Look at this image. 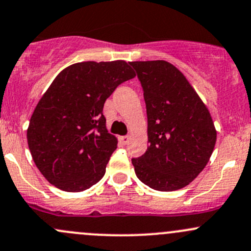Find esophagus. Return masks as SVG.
Returning a JSON list of instances; mask_svg holds the SVG:
<instances>
[{"mask_svg":"<svg viewBox=\"0 0 251 251\" xmlns=\"http://www.w3.org/2000/svg\"><path fill=\"white\" fill-rule=\"evenodd\" d=\"M130 138H131L130 136H121L120 137V142L123 144H127L128 141H130Z\"/></svg>","mask_w":251,"mask_h":251,"instance_id":"34e87169","label":"esophagus"}]
</instances>
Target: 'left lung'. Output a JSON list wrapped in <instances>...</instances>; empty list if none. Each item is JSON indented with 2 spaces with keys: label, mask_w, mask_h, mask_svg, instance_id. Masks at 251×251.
<instances>
[{
  "label": "left lung",
  "mask_w": 251,
  "mask_h": 251,
  "mask_svg": "<svg viewBox=\"0 0 251 251\" xmlns=\"http://www.w3.org/2000/svg\"><path fill=\"white\" fill-rule=\"evenodd\" d=\"M148 117L146 154L132 159L137 178L157 191L189 185L207 166L216 130L207 105L172 63L133 61Z\"/></svg>",
  "instance_id": "left-lung-1"
}]
</instances>
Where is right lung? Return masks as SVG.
<instances>
[{
	"label": "right lung",
	"mask_w": 251,
	"mask_h": 251,
	"mask_svg": "<svg viewBox=\"0 0 251 251\" xmlns=\"http://www.w3.org/2000/svg\"><path fill=\"white\" fill-rule=\"evenodd\" d=\"M136 77L124 60L77 62L62 70L37 103L27 127L32 159L44 178L80 192L103 178L118 138L108 132L105 100Z\"/></svg>",
	"instance_id": "right-lung-1"
}]
</instances>
